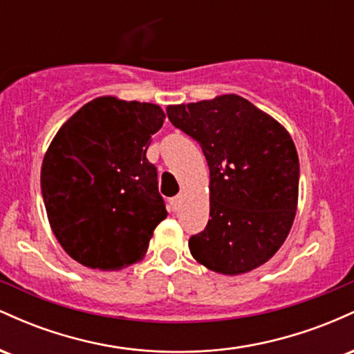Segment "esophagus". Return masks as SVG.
Segmentation results:
<instances>
[{
    "label": "esophagus",
    "mask_w": 354,
    "mask_h": 354,
    "mask_svg": "<svg viewBox=\"0 0 354 354\" xmlns=\"http://www.w3.org/2000/svg\"><path fill=\"white\" fill-rule=\"evenodd\" d=\"M181 194H178V196H174V198H171V200H169V205H171V208H173V211H178L180 209V205H181Z\"/></svg>",
    "instance_id": "34e87169"
}]
</instances>
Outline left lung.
Listing matches in <instances>:
<instances>
[{"mask_svg": "<svg viewBox=\"0 0 354 354\" xmlns=\"http://www.w3.org/2000/svg\"><path fill=\"white\" fill-rule=\"evenodd\" d=\"M169 121L200 143L209 166V216L189 238L203 266L243 274L265 265L293 226L299 160L290 133L238 95L166 108Z\"/></svg>", "mask_w": 354, "mask_h": 354, "instance_id": "left-lung-1", "label": "left lung"}]
</instances>
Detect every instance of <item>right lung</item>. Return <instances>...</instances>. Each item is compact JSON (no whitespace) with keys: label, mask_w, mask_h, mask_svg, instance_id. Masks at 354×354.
Wrapping results in <instances>:
<instances>
[{"label":"right lung","mask_w":354,"mask_h":354,"mask_svg":"<svg viewBox=\"0 0 354 354\" xmlns=\"http://www.w3.org/2000/svg\"><path fill=\"white\" fill-rule=\"evenodd\" d=\"M163 123L158 104L100 96L53 138L41 166L43 201L53 233L75 261L115 271L143 259L168 214L146 158Z\"/></svg>","instance_id":"obj_1"}]
</instances>
